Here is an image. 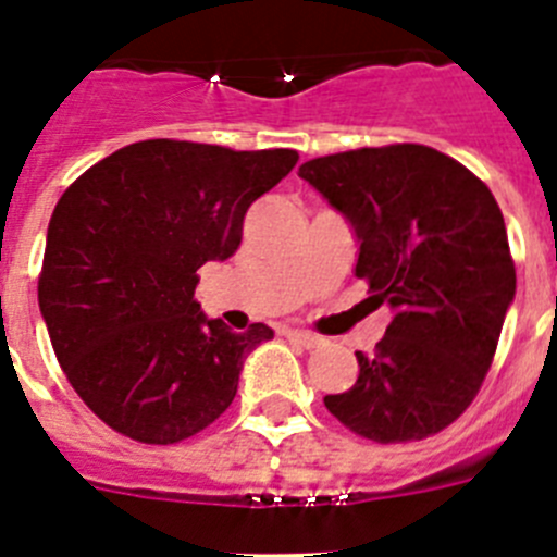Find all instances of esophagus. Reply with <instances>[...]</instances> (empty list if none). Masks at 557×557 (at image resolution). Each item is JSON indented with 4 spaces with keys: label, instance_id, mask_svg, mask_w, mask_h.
Instances as JSON below:
<instances>
[{
    "label": "esophagus",
    "instance_id": "obj_1",
    "mask_svg": "<svg viewBox=\"0 0 557 557\" xmlns=\"http://www.w3.org/2000/svg\"><path fill=\"white\" fill-rule=\"evenodd\" d=\"M287 337L293 339V343H298V346L304 348H318L321 346V337L312 332H304V329H293V332H287Z\"/></svg>",
    "mask_w": 557,
    "mask_h": 557
}]
</instances>
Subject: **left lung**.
<instances>
[{
    "instance_id": "8db88e82",
    "label": "left lung",
    "mask_w": 557,
    "mask_h": 557,
    "mask_svg": "<svg viewBox=\"0 0 557 557\" xmlns=\"http://www.w3.org/2000/svg\"><path fill=\"white\" fill-rule=\"evenodd\" d=\"M357 236L359 278L393 321L357 351L351 391L323 398L376 444L424 441L474 401L516 295L508 231L474 172L424 145L362 147L298 170Z\"/></svg>"
}]
</instances>
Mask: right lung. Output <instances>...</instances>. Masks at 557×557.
Segmentation results:
<instances>
[{
    "instance_id": "add662e5",
    "label": "right lung",
    "mask_w": 557,
    "mask_h": 557,
    "mask_svg": "<svg viewBox=\"0 0 557 557\" xmlns=\"http://www.w3.org/2000/svg\"><path fill=\"white\" fill-rule=\"evenodd\" d=\"M298 161L147 139L97 161L58 200L38 307L69 385L111 430L178 444L218 421L273 329L236 334L195 301L198 270L243 243V220Z\"/></svg>"
}]
</instances>
